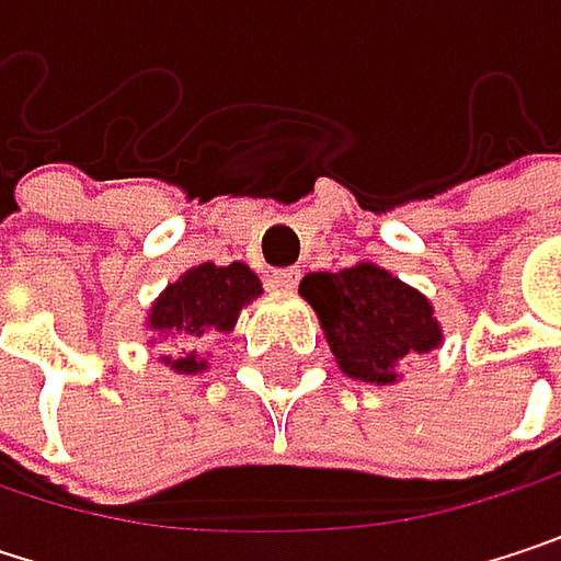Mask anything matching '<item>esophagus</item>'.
Masks as SVG:
<instances>
[{
  "instance_id": "1",
  "label": "esophagus",
  "mask_w": 561,
  "mask_h": 561,
  "mask_svg": "<svg viewBox=\"0 0 561 561\" xmlns=\"http://www.w3.org/2000/svg\"><path fill=\"white\" fill-rule=\"evenodd\" d=\"M298 279H301V273H298L295 266H288V270H273V276H270L273 288H279V291H291V288L298 285Z\"/></svg>"
}]
</instances>
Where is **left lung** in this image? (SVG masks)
Here are the masks:
<instances>
[{
  "label": "left lung",
  "instance_id": "1",
  "mask_svg": "<svg viewBox=\"0 0 561 561\" xmlns=\"http://www.w3.org/2000/svg\"><path fill=\"white\" fill-rule=\"evenodd\" d=\"M298 291L318 311L331 354L354 380L392 383L405 354H428L442 344L428 298L374 263L308 273Z\"/></svg>",
  "mask_w": 561,
  "mask_h": 561
}]
</instances>
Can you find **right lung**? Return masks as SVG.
<instances>
[{"instance_id": "right-lung-1", "label": "right lung", "mask_w": 561, "mask_h": 561, "mask_svg": "<svg viewBox=\"0 0 561 561\" xmlns=\"http://www.w3.org/2000/svg\"><path fill=\"white\" fill-rule=\"evenodd\" d=\"M260 295V279L250 266L233 263V266H194L181 279L169 285L159 301L152 305L149 324L162 337H171L174 344L194 341V337H210L220 331H230L240 318V308L250 305ZM181 374H197L204 370V360L191 351L187 357H169Z\"/></svg>"}]
</instances>
